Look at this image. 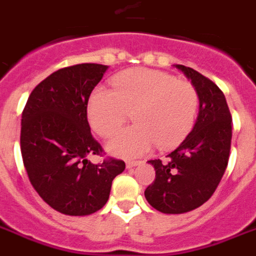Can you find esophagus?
<instances>
[{"instance_id":"1","label":"esophagus","mask_w":256,"mask_h":256,"mask_svg":"<svg viewBox=\"0 0 256 256\" xmlns=\"http://www.w3.org/2000/svg\"><path fill=\"white\" fill-rule=\"evenodd\" d=\"M138 165H140V161H126V168H132Z\"/></svg>"}]
</instances>
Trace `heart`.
Listing matches in <instances>:
<instances>
[{"label": "heart", "mask_w": 256, "mask_h": 256, "mask_svg": "<svg viewBox=\"0 0 256 256\" xmlns=\"http://www.w3.org/2000/svg\"><path fill=\"white\" fill-rule=\"evenodd\" d=\"M198 110L194 86L170 73L134 68L113 78V90L96 88L88 104L91 128L110 135L131 112L135 125L122 128L106 142V150L124 158L178 146L190 132Z\"/></svg>", "instance_id": "1"}]
</instances>
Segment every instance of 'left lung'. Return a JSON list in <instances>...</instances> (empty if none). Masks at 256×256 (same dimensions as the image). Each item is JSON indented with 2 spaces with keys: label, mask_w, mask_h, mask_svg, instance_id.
Instances as JSON below:
<instances>
[{
  "label": "left lung",
  "mask_w": 256,
  "mask_h": 256,
  "mask_svg": "<svg viewBox=\"0 0 256 256\" xmlns=\"http://www.w3.org/2000/svg\"><path fill=\"white\" fill-rule=\"evenodd\" d=\"M198 94L200 110L188 136L165 161L150 160L156 179L144 196L164 214H184L204 205L224 175L230 152L232 116L223 91L190 66L175 64Z\"/></svg>",
  "instance_id": "obj_1"
}]
</instances>
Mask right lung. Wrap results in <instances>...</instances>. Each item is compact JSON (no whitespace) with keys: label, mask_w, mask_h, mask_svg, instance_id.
<instances>
[{"label":"right lung","mask_w":256,"mask_h":256,"mask_svg":"<svg viewBox=\"0 0 256 256\" xmlns=\"http://www.w3.org/2000/svg\"><path fill=\"white\" fill-rule=\"evenodd\" d=\"M108 66L77 64L51 73L30 92L22 114L20 150L30 184L62 214L85 216L110 198L112 182L125 170L121 160L92 164L103 152L88 121L91 91Z\"/></svg>","instance_id":"right-lung-1"}]
</instances>
